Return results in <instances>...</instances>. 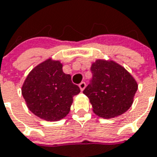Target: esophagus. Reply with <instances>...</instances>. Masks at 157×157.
Returning a JSON list of instances; mask_svg holds the SVG:
<instances>
[{
	"instance_id": "1",
	"label": "esophagus",
	"mask_w": 157,
	"mask_h": 157,
	"mask_svg": "<svg viewBox=\"0 0 157 157\" xmlns=\"http://www.w3.org/2000/svg\"><path fill=\"white\" fill-rule=\"evenodd\" d=\"M79 88H80V89H81L82 91H83L84 89L86 88V83H85L84 82H81V83L79 84Z\"/></svg>"
}]
</instances>
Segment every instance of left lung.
Masks as SVG:
<instances>
[{
	"label": "left lung",
	"mask_w": 157,
	"mask_h": 157,
	"mask_svg": "<svg viewBox=\"0 0 157 157\" xmlns=\"http://www.w3.org/2000/svg\"><path fill=\"white\" fill-rule=\"evenodd\" d=\"M92 79L83 90L95 115L102 118L121 116L131 107L137 90L136 81L114 61L96 60L91 65Z\"/></svg>",
	"instance_id": "8db88e82"
}]
</instances>
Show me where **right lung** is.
Masks as SVG:
<instances>
[{"mask_svg": "<svg viewBox=\"0 0 157 157\" xmlns=\"http://www.w3.org/2000/svg\"><path fill=\"white\" fill-rule=\"evenodd\" d=\"M80 91L70 75L63 73L61 62L51 58L33 68L21 87L29 109L49 122L59 121L68 115L73 97Z\"/></svg>", "mask_w": 157, "mask_h": 157, "instance_id": "1", "label": "right lung"}]
</instances>
